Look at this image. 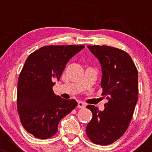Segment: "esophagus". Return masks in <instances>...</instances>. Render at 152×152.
<instances>
[{"mask_svg":"<svg viewBox=\"0 0 152 152\" xmlns=\"http://www.w3.org/2000/svg\"><path fill=\"white\" fill-rule=\"evenodd\" d=\"M86 107V104L85 103L82 102H78V107L79 108H85Z\"/></svg>","mask_w":152,"mask_h":152,"instance_id":"esophagus-1","label":"esophagus"}]
</instances>
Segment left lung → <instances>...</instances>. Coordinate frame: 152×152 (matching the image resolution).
Here are the masks:
<instances>
[{
	"instance_id": "1",
	"label": "left lung",
	"mask_w": 152,
	"mask_h": 152,
	"mask_svg": "<svg viewBox=\"0 0 152 152\" xmlns=\"http://www.w3.org/2000/svg\"><path fill=\"white\" fill-rule=\"evenodd\" d=\"M87 47L100 62L102 95L108 102L104 111L93 105L87 106L93 118L86 133L94 143L109 145L123 135L131 122L137 102V70L131 56L123 50L107 45Z\"/></svg>"
}]
</instances>
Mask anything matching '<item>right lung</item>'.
I'll use <instances>...</instances> for the list:
<instances>
[{"instance_id": "right-lung-1", "label": "right lung", "mask_w": 152, "mask_h": 152, "mask_svg": "<svg viewBox=\"0 0 152 152\" xmlns=\"http://www.w3.org/2000/svg\"><path fill=\"white\" fill-rule=\"evenodd\" d=\"M84 45H48L31 53L20 73L17 104L23 126L39 139L51 137L62 118L77 106L75 99L65 100L54 94L70 59Z\"/></svg>"}]
</instances>
